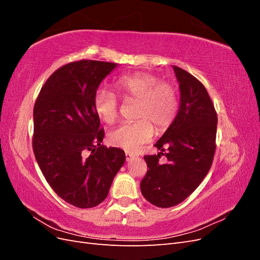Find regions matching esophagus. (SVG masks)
<instances>
[{"mask_svg": "<svg viewBox=\"0 0 260 260\" xmlns=\"http://www.w3.org/2000/svg\"><path fill=\"white\" fill-rule=\"evenodd\" d=\"M136 157H137V156H136L135 154L129 153V152L125 153V159H127V161H130V160H132V159H135Z\"/></svg>", "mask_w": 260, "mask_h": 260, "instance_id": "1", "label": "esophagus"}]
</instances>
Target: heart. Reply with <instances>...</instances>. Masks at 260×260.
<instances>
[{
    "instance_id": "heart-1",
    "label": "heart",
    "mask_w": 260,
    "mask_h": 260,
    "mask_svg": "<svg viewBox=\"0 0 260 260\" xmlns=\"http://www.w3.org/2000/svg\"><path fill=\"white\" fill-rule=\"evenodd\" d=\"M116 86L124 100L138 101L135 122H125L109 135L111 143L128 152H137L152 139L154 129L166 130L174 122L179 108L176 86L145 73L125 75L118 79ZM94 111L102 120L113 123L118 117L119 102L114 93L100 88L93 96Z\"/></svg>"
}]
</instances>
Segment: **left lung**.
Listing matches in <instances>:
<instances>
[{
	"label": "left lung",
	"instance_id": "8db88e82",
	"mask_svg": "<svg viewBox=\"0 0 260 260\" xmlns=\"http://www.w3.org/2000/svg\"><path fill=\"white\" fill-rule=\"evenodd\" d=\"M179 83L180 106L155 146L157 155L144 156L147 172L141 192L153 205L176 206L190 196L211 167L216 149L217 114L205 86L182 68L172 66ZM168 162H159L164 147Z\"/></svg>",
	"mask_w": 260,
	"mask_h": 260
}]
</instances>
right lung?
Instances as JSON below:
<instances>
[{"label":"right lung","mask_w":260,"mask_h":260,"mask_svg":"<svg viewBox=\"0 0 260 260\" xmlns=\"http://www.w3.org/2000/svg\"><path fill=\"white\" fill-rule=\"evenodd\" d=\"M115 62L79 60L53 73L34 108V152L44 178L60 199L79 208L103 202L125 160L102 145L104 130L93 96Z\"/></svg>","instance_id":"right-lung-1"}]
</instances>
